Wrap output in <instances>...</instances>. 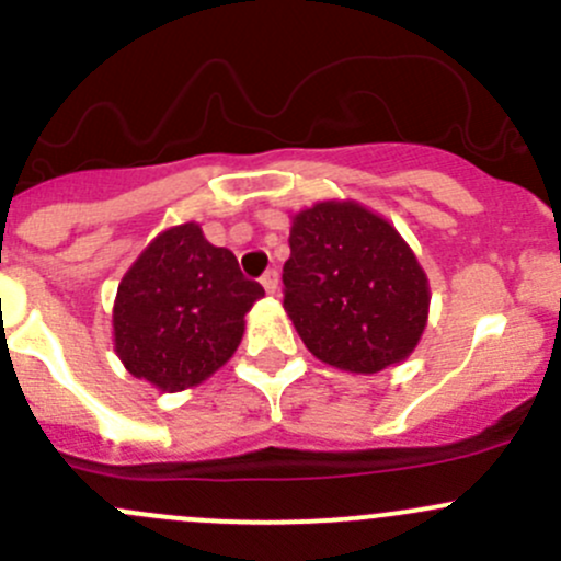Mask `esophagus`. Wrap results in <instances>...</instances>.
Returning <instances> with one entry per match:
<instances>
[{"label": "esophagus", "mask_w": 561, "mask_h": 561, "mask_svg": "<svg viewBox=\"0 0 561 561\" xmlns=\"http://www.w3.org/2000/svg\"><path fill=\"white\" fill-rule=\"evenodd\" d=\"M263 287H265V293H268V296H276V293H279V271L276 268H268L263 274Z\"/></svg>", "instance_id": "34e87169"}]
</instances>
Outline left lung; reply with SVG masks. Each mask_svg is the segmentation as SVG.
Listing matches in <instances>:
<instances>
[{"instance_id": "obj_1", "label": "left lung", "mask_w": 561, "mask_h": 561, "mask_svg": "<svg viewBox=\"0 0 561 561\" xmlns=\"http://www.w3.org/2000/svg\"><path fill=\"white\" fill-rule=\"evenodd\" d=\"M290 219L285 312L309 353L353 375L410 358L426 331L432 287L399 230L350 197Z\"/></svg>"}]
</instances>
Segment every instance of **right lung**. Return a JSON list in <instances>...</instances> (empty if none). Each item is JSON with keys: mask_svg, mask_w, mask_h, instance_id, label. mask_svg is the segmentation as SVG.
I'll list each match as a JSON object with an SVG mask.
<instances>
[{"mask_svg": "<svg viewBox=\"0 0 561 561\" xmlns=\"http://www.w3.org/2000/svg\"><path fill=\"white\" fill-rule=\"evenodd\" d=\"M263 296L230 249L208 244L201 225H173L118 282L113 350L135 380L162 393L195 388L233 358L244 317Z\"/></svg>", "mask_w": 561, "mask_h": 561, "instance_id": "add662e5", "label": "right lung"}]
</instances>
